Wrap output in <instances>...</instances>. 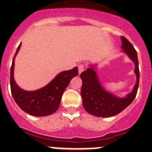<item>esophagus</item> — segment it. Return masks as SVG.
I'll return each mask as SVG.
<instances>
[{
  "label": "esophagus",
  "instance_id": "34e87169",
  "mask_svg": "<svg viewBox=\"0 0 152 152\" xmlns=\"http://www.w3.org/2000/svg\"><path fill=\"white\" fill-rule=\"evenodd\" d=\"M84 65L83 64H80L78 65V72L80 74L82 72H84Z\"/></svg>",
  "mask_w": 152,
  "mask_h": 152
}]
</instances>
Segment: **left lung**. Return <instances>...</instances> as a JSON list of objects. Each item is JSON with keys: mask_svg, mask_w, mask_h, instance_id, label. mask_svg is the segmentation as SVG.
I'll return each mask as SVG.
<instances>
[{"mask_svg": "<svg viewBox=\"0 0 152 152\" xmlns=\"http://www.w3.org/2000/svg\"><path fill=\"white\" fill-rule=\"evenodd\" d=\"M122 49L135 63L136 84L133 90L126 97L119 98L103 89L98 80L94 67L88 68L80 74L82 86L80 94L85 110L98 117H110L117 115L124 110L133 101L136 96L139 84V68L137 52L133 45L124 36H121Z\"/></svg>", "mask_w": 152, "mask_h": 152, "instance_id": "obj_1", "label": "left lung"}]
</instances>
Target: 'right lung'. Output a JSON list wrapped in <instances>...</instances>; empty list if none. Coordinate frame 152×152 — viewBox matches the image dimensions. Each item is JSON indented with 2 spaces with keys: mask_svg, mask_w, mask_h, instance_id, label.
Returning a JSON list of instances; mask_svg holds the SVG:
<instances>
[{
  "mask_svg": "<svg viewBox=\"0 0 152 152\" xmlns=\"http://www.w3.org/2000/svg\"><path fill=\"white\" fill-rule=\"evenodd\" d=\"M20 44L10 68V90L13 99L21 110L35 116H45L54 113L59 107L61 96L70 81L78 75L77 67L61 72L44 88L35 91H26L19 88L13 78L14 58L20 50Z\"/></svg>",
  "mask_w": 152,
  "mask_h": 152,
  "instance_id": "1",
  "label": "right lung"
}]
</instances>
